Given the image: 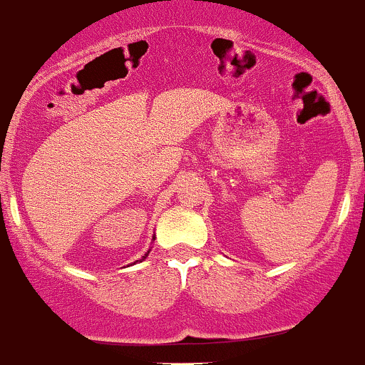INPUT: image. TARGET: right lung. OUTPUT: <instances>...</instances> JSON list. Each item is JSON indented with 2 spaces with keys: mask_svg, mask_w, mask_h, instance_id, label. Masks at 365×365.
<instances>
[{
  "mask_svg": "<svg viewBox=\"0 0 365 365\" xmlns=\"http://www.w3.org/2000/svg\"><path fill=\"white\" fill-rule=\"evenodd\" d=\"M153 240H155V237H153ZM148 254H150V250H148ZM148 254H144V256H143V259H146V256H148ZM143 259H140V261H143Z\"/></svg>",
  "mask_w": 365,
  "mask_h": 365,
  "instance_id": "add662e5",
  "label": "right lung"
}]
</instances>
